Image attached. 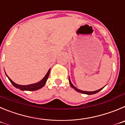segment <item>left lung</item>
I'll return each instance as SVG.
<instances>
[{"mask_svg": "<svg viewBox=\"0 0 125 125\" xmlns=\"http://www.w3.org/2000/svg\"><path fill=\"white\" fill-rule=\"evenodd\" d=\"M69 83L70 84V86H72V87H73V89H74L75 91H76L79 92V93H83V94H87V95H92V94H96L97 93H98V92H99L100 91L102 90V89H103L104 87H102V88H101L100 89H98V90L97 91H82V90H80V89H78L77 87H76L75 86H74V85L72 83V82H71V80H70V78L69 77Z\"/></svg>", "mask_w": 125, "mask_h": 125, "instance_id": "8db88e82", "label": "left lung"}]
</instances>
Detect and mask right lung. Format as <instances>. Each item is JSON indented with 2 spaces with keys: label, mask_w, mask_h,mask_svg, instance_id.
Masks as SVG:
<instances>
[{
  "label": "right lung",
  "mask_w": 125,
  "mask_h": 125,
  "mask_svg": "<svg viewBox=\"0 0 125 125\" xmlns=\"http://www.w3.org/2000/svg\"><path fill=\"white\" fill-rule=\"evenodd\" d=\"M50 71H51V69L49 70L47 73L45 75V76H44V78H43L40 81H39V82L36 83L31 84H29V85L18 84L14 83L13 81L12 80H11V79L8 76L7 74L6 73H5V74H6L7 76L8 77V78H9V80H10L11 83L16 88H17V89H20L21 91H36L41 89V88H42V87H44L45 83H46L47 80V79H48L49 75V73H50Z\"/></svg>",
  "instance_id": "obj_1"
}]
</instances>
